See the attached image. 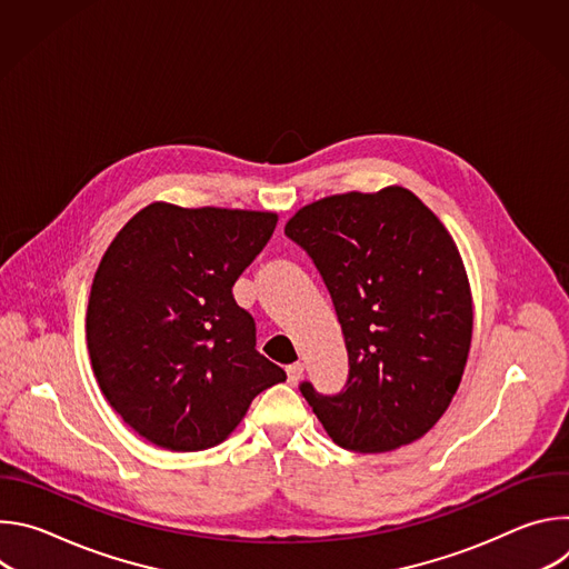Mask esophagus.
I'll use <instances>...</instances> for the list:
<instances>
[{
    "mask_svg": "<svg viewBox=\"0 0 569 569\" xmlns=\"http://www.w3.org/2000/svg\"><path fill=\"white\" fill-rule=\"evenodd\" d=\"M286 373H288V382H290V385H297L299 378L303 376V365H301V362H292V365L286 367Z\"/></svg>",
    "mask_w": 569,
    "mask_h": 569,
    "instance_id": "obj_1",
    "label": "esophagus"
}]
</instances>
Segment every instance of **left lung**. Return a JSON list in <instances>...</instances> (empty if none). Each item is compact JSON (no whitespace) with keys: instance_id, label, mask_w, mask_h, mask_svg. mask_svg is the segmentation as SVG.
<instances>
[{"instance_id":"obj_1","label":"left lung","mask_w":569,"mask_h":569,"mask_svg":"<svg viewBox=\"0 0 569 569\" xmlns=\"http://www.w3.org/2000/svg\"><path fill=\"white\" fill-rule=\"evenodd\" d=\"M286 236L327 283L349 353L340 393L299 389L347 450L421 439L461 382L472 338L463 261L441 220L408 189L342 193L301 207Z\"/></svg>"}]
</instances>
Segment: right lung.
Here are the masks:
<instances>
[{
    "label": "right lung",
    "instance_id": "add662e5",
    "mask_svg": "<svg viewBox=\"0 0 569 569\" xmlns=\"http://www.w3.org/2000/svg\"><path fill=\"white\" fill-rule=\"evenodd\" d=\"M274 227L270 211L152 202L110 242L88 349L103 396L139 437L176 452L213 448L254 396L286 380L231 295Z\"/></svg>",
    "mask_w": 569,
    "mask_h": 569
}]
</instances>
